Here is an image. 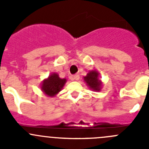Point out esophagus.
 Returning <instances> with one entry per match:
<instances>
[{"label": "esophagus", "mask_w": 149, "mask_h": 149, "mask_svg": "<svg viewBox=\"0 0 149 149\" xmlns=\"http://www.w3.org/2000/svg\"><path fill=\"white\" fill-rule=\"evenodd\" d=\"M73 79H75V80H79V74H75L74 76H73Z\"/></svg>", "instance_id": "obj_1"}]
</instances>
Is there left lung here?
<instances>
[{"label":"left lung","instance_id":"obj_1","mask_svg":"<svg viewBox=\"0 0 149 149\" xmlns=\"http://www.w3.org/2000/svg\"><path fill=\"white\" fill-rule=\"evenodd\" d=\"M84 80L89 88L94 91H100L102 86V82L99 79V73L95 70L90 71L87 76L84 77Z\"/></svg>","mask_w":149,"mask_h":149}]
</instances>
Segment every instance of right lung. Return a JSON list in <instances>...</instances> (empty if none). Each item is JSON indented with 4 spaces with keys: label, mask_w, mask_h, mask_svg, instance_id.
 <instances>
[{
    "label": "right lung",
    "mask_w": 149,
    "mask_h": 149,
    "mask_svg": "<svg viewBox=\"0 0 149 149\" xmlns=\"http://www.w3.org/2000/svg\"><path fill=\"white\" fill-rule=\"evenodd\" d=\"M66 81L65 79L59 78L57 73H52L48 76V79L43 80L41 89L48 96L53 97L61 91Z\"/></svg>",
    "instance_id": "right-lung-1"
}]
</instances>
